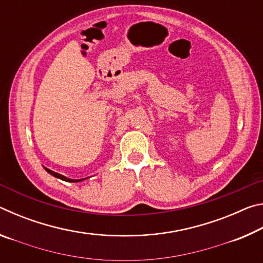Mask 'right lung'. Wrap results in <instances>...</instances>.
Instances as JSON below:
<instances>
[{"instance_id": "obj_1", "label": "right lung", "mask_w": 263, "mask_h": 263, "mask_svg": "<svg viewBox=\"0 0 263 263\" xmlns=\"http://www.w3.org/2000/svg\"><path fill=\"white\" fill-rule=\"evenodd\" d=\"M44 168H45V171L48 173V174H51V175H53L54 177H57V179H60V180H62V181H66V182H81V181H84V180H87V179H88V177H84V179H80V180L68 179V177H66V176L61 175V174H58V173L53 172V171H51V169H48V168H46V167H44Z\"/></svg>"}]
</instances>
